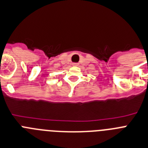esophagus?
Masks as SVG:
<instances>
[{"label":"esophagus","mask_w":148,"mask_h":148,"mask_svg":"<svg viewBox=\"0 0 148 148\" xmlns=\"http://www.w3.org/2000/svg\"><path fill=\"white\" fill-rule=\"evenodd\" d=\"M72 65L74 66H78V63H76V62H74V63H73Z\"/></svg>","instance_id":"esophagus-1"}]
</instances>
